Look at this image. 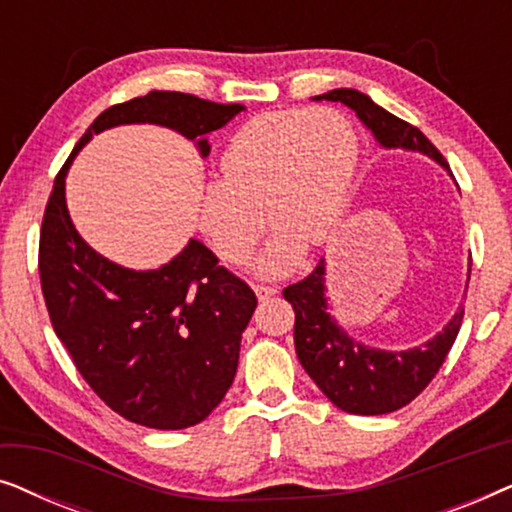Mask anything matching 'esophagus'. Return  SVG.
Listing matches in <instances>:
<instances>
[{"mask_svg": "<svg viewBox=\"0 0 512 512\" xmlns=\"http://www.w3.org/2000/svg\"><path fill=\"white\" fill-rule=\"evenodd\" d=\"M254 291H256L258 300H268L270 296H275V293H277L275 286H265V284H256Z\"/></svg>", "mask_w": 512, "mask_h": 512, "instance_id": "obj_1", "label": "esophagus"}]
</instances>
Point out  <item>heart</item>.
I'll return each mask as SVG.
<instances>
[{
  "label": "heart",
  "mask_w": 512,
  "mask_h": 512,
  "mask_svg": "<svg viewBox=\"0 0 512 512\" xmlns=\"http://www.w3.org/2000/svg\"><path fill=\"white\" fill-rule=\"evenodd\" d=\"M359 167V135L331 107L251 118L223 151L221 179L202 188L198 226L228 263H247L268 219L275 237L258 258L265 277L286 275L305 244L319 247L345 214Z\"/></svg>",
  "instance_id": "1"
}]
</instances>
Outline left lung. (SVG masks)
Instances as JSON below:
<instances>
[{"label": "left lung", "mask_w": 512, "mask_h": 512, "mask_svg": "<svg viewBox=\"0 0 512 512\" xmlns=\"http://www.w3.org/2000/svg\"><path fill=\"white\" fill-rule=\"evenodd\" d=\"M312 100L345 104L384 149L419 151L450 170L443 153L424 137L422 130L389 114L359 90L335 88ZM284 298L296 312L293 342L305 373L324 391L328 401L349 415H387L401 410L412 398L422 394L443 366L464 319V307H459V312L438 335H433L424 345L401 352L363 345L331 317L324 258L305 279L286 286Z\"/></svg>", "instance_id": "1"}]
</instances>
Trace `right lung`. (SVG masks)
<instances>
[{
    "label": "right lung",
    "instance_id": "obj_1",
    "mask_svg": "<svg viewBox=\"0 0 512 512\" xmlns=\"http://www.w3.org/2000/svg\"><path fill=\"white\" fill-rule=\"evenodd\" d=\"M244 111L188 93L151 90L95 118L55 177L39 237L48 317L90 389L128 422L160 431L200 424L237 373L256 296L191 237L156 270L123 268L90 247L67 212L65 177L93 135L130 123L170 128L209 156V132Z\"/></svg>",
    "mask_w": 512,
    "mask_h": 512
}]
</instances>
